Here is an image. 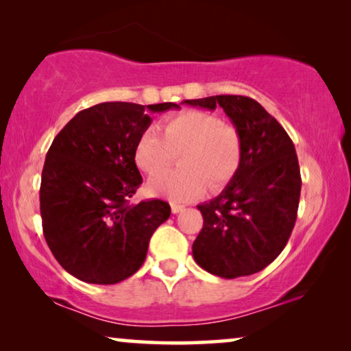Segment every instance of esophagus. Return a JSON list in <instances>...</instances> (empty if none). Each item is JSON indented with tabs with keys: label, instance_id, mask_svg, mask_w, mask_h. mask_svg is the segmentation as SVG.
Here are the masks:
<instances>
[{
	"label": "esophagus",
	"instance_id": "1",
	"mask_svg": "<svg viewBox=\"0 0 351 351\" xmlns=\"http://www.w3.org/2000/svg\"><path fill=\"white\" fill-rule=\"evenodd\" d=\"M184 209H186L184 205H178V203H171V213H173V214L184 211Z\"/></svg>",
	"mask_w": 351,
	"mask_h": 351
}]
</instances>
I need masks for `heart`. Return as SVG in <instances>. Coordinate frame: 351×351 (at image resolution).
Returning <instances> with one entry per match:
<instances>
[{
  "label": "heart",
  "mask_w": 351,
  "mask_h": 351,
  "mask_svg": "<svg viewBox=\"0 0 351 351\" xmlns=\"http://www.w3.org/2000/svg\"><path fill=\"white\" fill-rule=\"evenodd\" d=\"M164 134L151 128L135 143L134 160L154 173L183 151L181 171H162L148 180V192L171 202H191L206 191L222 189L239 169L243 140L239 130L216 114L186 110L165 119Z\"/></svg>",
  "instance_id": "heart-1"
}]
</instances>
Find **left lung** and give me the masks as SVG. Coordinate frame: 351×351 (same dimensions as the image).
Listing matches in <instances>:
<instances>
[{
	"label": "left lung",
	"instance_id": "left-lung-1",
	"mask_svg": "<svg viewBox=\"0 0 351 351\" xmlns=\"http://www.w3.org/2000/svg\"><path fill=\"white\" fill-rule=\"evenodd\" d=\"M182 104L222 107L239 130V169L216 198L197 208L203 228L192 245L197 265L223 279L255 274L277 258L296 222L301 193L298 156L289 134L254 99L211 96Z\"/></svg>",
	"mask_w": 351,
	"mask_h": 351
}]
</instances>
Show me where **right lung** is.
Segmentation results:
<instances>
[{
    "mask_svg": "<svg viewBox=\"0 0 351 351\" xmlns=\"http://www.w3.org/2000/svg\"><path fill=\"white\" fill-rule=\"evenodd\" d=\"M180 106L102 102L78 112L56 135L40 180L42 230L67 273L88 284H118L137 273L149 239L170 217L162 200L130 205L142 184L134 149L151 113Z\"/></svg>",
    "mask_w": 351,
    "mask_h": 351,
    "instance_id": "right-lung-1",
    "label": "right lung"
}]
</instances>
